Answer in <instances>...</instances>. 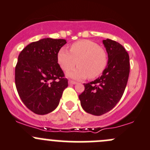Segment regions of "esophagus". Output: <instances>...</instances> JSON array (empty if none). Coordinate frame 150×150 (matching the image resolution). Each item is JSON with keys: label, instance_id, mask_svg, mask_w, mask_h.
<instances>
[{"label": "esophagus", "instance_id": "1", "mask_svg": "<svg viewBox=\"0 0 150 150\" xmlns=\"http://www.w3.org/2000/svg\"><path fill=\"white\" fill-rule=\"evenodd\" d=\"M68 83H69V84H71V85H75V84H76V82H75V81L69 80V81H68Z\"/></svg>", "mask_w": 150, "mask_h": 150}]
</instances>
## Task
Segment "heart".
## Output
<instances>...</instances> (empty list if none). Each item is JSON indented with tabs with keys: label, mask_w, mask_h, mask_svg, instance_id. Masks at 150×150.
<instances>
[{
	"label": "heart",
	"mask_w": 150,
	"mask_h": 150,
	"mask_svg": "<svg viewBox=\"0 0 150 150\" xmlns=\"http://www.w3.org/2000/svg\"><path fill=\"white\" fill-rule=\"evenodd\" d=\"M57 61L64 71H69L76 64L79 65L68 73L69 77L84 79L88 76L94 79L100 76L106 68L108 56L105 50L96 42L82 40L73 43L70 51L61 48L58 51Z\"/></svg>",
	"instance_id": "obj_1"
}]
</instances>
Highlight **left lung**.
Here are the masks:
<instances>
[{"label": "left lung", "instance_id": "obj_1", "mask_svg": "<svg viewBox=\"0 0 150 150\" xmlns=\"http://www.w3.org/2000/svg\"><path fill=\"white\" fill-rule=\"evenodd\" d=\"M108 56V65L102 75L84 84L85 91L79 96L85 112L101 115L112 110L125 92L129 74V57L125 48L112 40H104Z\"/></svg>", "mask_w": 150, "mask_h": 150}]
</instances>
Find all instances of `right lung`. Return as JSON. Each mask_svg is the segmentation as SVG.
<instances>
[{"instance_id":"obj_1","label":"right lung","mask_w":150,"mask_h":150,"mask_svg":"<svg viewBox=\"0 0 150 150\" xmlns=\"http://www.w3.org/2000/svg\"><path fill=\"white\" fill-rule=\"evenodd\" d=\"M63 39L44 38L28 44L18 56L15 85L21 100L31 111L45 115L54 110L68 79L58 64Z\"/></svg>"}]
</instances>
